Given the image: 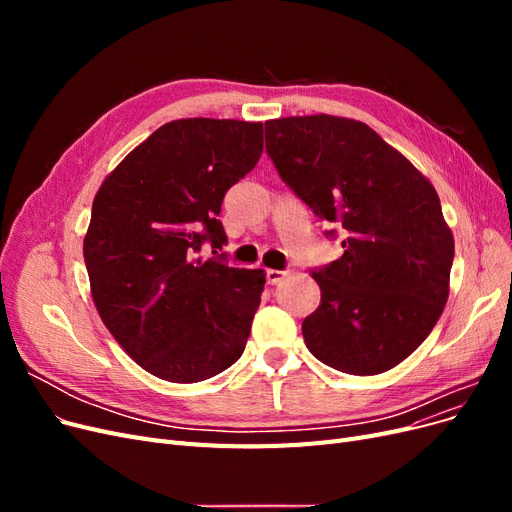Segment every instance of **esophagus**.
<instances>
[{"instance_id": "obj_1", "label": "esophagus", "mask_w": 512, "mask_h": 512, "mask_svg": "<svg viewBox=\"0 0 512 512\" xmlns=\"http://www.w3.org/2000/svg\"><path fill=\"white\" fill-rule=\"evenodd\" d=\"M265 275H267V284H271V286H273V284L280 282L286 273H284V271H277V269H267V271H265Z\"/></svg>"}]
</instances>
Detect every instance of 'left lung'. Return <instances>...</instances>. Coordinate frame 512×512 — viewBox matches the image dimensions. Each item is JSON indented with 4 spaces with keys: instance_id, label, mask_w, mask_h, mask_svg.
I'll return each mask as SVG.
<instances>
[{
    "instance_id": "left-lung-1",
    "label": "left lung",
    "mask_w": 512,
    "mask_h": 512,
    "mask_svg": "<svg viewBox=\"0 0 512 512\" xmlns=\"http://www.w3.org/2000/svg\"><path fill=\"white\" fill-rule=\"evenodd\" d=\"M267 156L344 254L314 267L320 305L303 320L318 361L354 376L399 365L425 342L448 299L455 241L438 192L361 121L309 115L265 123ZM337 239V230H324Z\"/></svg>"
}]
</instances>
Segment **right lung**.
I'll list each match as a JSON object with an SVG mask.
<instances>
[{"label": "right lung", "instance_id": "add662e5", "mask_svg": "<svg viewBox=\"0 0 512 512\" xmlns=\"http://www.w3.org/2000/svg\"><path fill=\"white\" fill-rule=\"evenodd\" d=\"M260 153L262 123L170 121L94 198L83 243L91 297L119 346L153 376L200 382L245 350L265 271L196 254L226 245L222 200Z\"/></svg>", "mask_w": 512, "mask_h": 512}]
</instances>
